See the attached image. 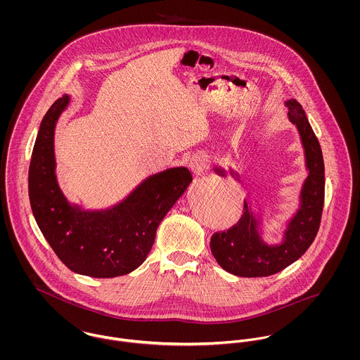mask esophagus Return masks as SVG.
I'll use <instances>...</instances> for the list:
<instances>
[{"instance_id":"34e87169","label":"esophagus","mask_w":360,"mask_h":360,"mask_svg":"<svg viewBox=\"0 0 360 360\" xmlns=\"http://www.w3.org/2000/svg\"><path fill=\"white\" fill-rule=\"evenodd\" d=\"M191 170L197 174L201 176L206 172V169L209 167V156L205 154H197L193 156L191 162H190Z\"/></svg>"}]
</instances>
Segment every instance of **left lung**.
Instances as JSON below:
<instances>
[{"instance_id":"left-lung-1","label":"left lung","mask_w":360,"mask_h":360,"mask_svg":"<svg viewBox=\"0 0 360 360\" xmlns=\"http://www.w3.org/2000/svg\"><path fill=\"white\" fill-rule=\"evenodd\" d=\"M288 119L297 126L302 147L308 177L300 194V207L288 221L281 244H266L259 233V219L254 216L251 206L244 201L241 219L227 231L214 233L210 238V250L217 263L229 273L240 277H266L281 271L308 251L313 243L324 205V160L317 137L309 123L305 110L295 100L285 101ZM220 176L224 169L214 167ZM238 181L236 172L230 170Z\"/></svg>"}]
</instances>
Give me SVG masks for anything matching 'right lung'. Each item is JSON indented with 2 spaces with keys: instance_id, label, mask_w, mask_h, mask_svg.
<instances>
[{
  "instance_id": "obj_1",
  "label": "right lung",
  "mask_w": 360,
  "mask_h": 360,
  "mask_svg": "<svg viewBox=\"0 0 360 360\" xmlns=\"http://www.w3.org/2000/svg\"><path fill=\"white\" fill-rule=\"evenodd\" d=\"M69 103V96L56 100L40 124L29 167L32 210L53 252L72 271L96 278L123 276L147 259L159 223L193 176L183 166L166 169L103 210L69 204L56 181L53 154L55 126Z\"/></svg>"
}]
</instances>
